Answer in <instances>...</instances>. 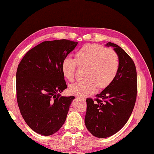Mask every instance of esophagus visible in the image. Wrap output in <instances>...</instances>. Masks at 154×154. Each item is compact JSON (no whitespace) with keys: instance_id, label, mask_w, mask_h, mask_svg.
I'll use <instances>...</instances> for the list:
<instances>
[{"instance_id":"1","label":"esophagus","mask_w":154,"mask_h":154,"mask_svg":"<svg viewBox=\"0 0 154 154\" xmlns=\"http://www.w3.org/2000/svg\"><path fill=\"white\" fill-rule=\"evenodd\" d=\"M77 98H78V99H79L81 100H85V98L84 97H77Z\"/></svg>"}]
</instances>
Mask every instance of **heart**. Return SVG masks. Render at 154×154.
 <instances>
[{
	"label": "heart",
	"mask_w": 154,
	"mask_h": 154,
	"mask_svg": "<svg viewBox=\"0 0 154 154\" xmlns=\"http://www.w3.org/2000/svg\"><path fill=\"white\" fill-rule=\"evenodd\" d=\"M76 63L79 67H86V79L71 85L69 91L79 97L93 93L97 85L99 89L109 86L116 77L120 66L116 52L98 44L85 45L75 53V60L65 57L62 60V74L69 82L74 79Z\"/></svg>",
	"instance_id": "1"
}]
</instances>
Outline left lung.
Wrapping results in <instances>:
<instances>
[{
	"mask_svg": "<svg viewBox=\"0 0 154 154\" xmlns=\"http://www.w3.org/2000/svg\"><path fill=\"white\" fill-rule=\"evenodd\" d=\"M119 55L120 66L116 77L97 99H87L85 123L87 130L97 138H108L125 125L134 107L137 94V73L135 64L119 45L108 42Z\"/></svg>",
	"mask_w": 154,
	"mask_h": 154,
	"instance_id": "left-lung-1",
	"label": "left lung"
}]
</instances>
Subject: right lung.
Here are the masks:
<instances>
[{"instance_id": "right-lung-1", "label": "right lung", "mask_w": 154, "mask_h": 154, "mask_svg": "<svg viewBox=\"0 0 154 154\" xmlns=\"http://www.w3.org/2000/svg\"><path fill=\"white\" fill-rule=\"evenodd\" d=\"M68 40L45 41L28 51L16 71V97L20 113L32 130L50 136L63 126L74 96L61 97L67 88L61 61L77 46Z\"/></svg>"}]
</instances>
